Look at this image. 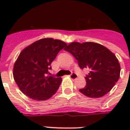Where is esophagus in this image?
I'll return each instance as SVG.
<instances>
[{
    "instance_id": "1",
    "label": "esophagus",
    "mask_w": 130,
    "mask_h": 130,
    "mask_svg": "<svg viewBox=\"0 0 130 130\" xmlns=\"http://www.w3.org/2000/svg\"><path fill=\"white\" fill-rule=\"evenodd\" d=\"M69 77L72 79H76L77 78V75L75 73H72L71 75H69Z\"/></svg>"
}]
</instances>
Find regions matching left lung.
Segmentation results:
<instances>
[{
  "mask_svg": "<svg viewBox=\"0 0 130 130\" xmlns=\"http://www.w3.org/2000/svg\"><path fill=\"white\" fill-rule=\"evenodd\" d=\"M75 57L81 69L88 68L86 85L79 91L86 96L100 98L108 93L120 75V65L115 55L100 44L73 42L65 48Z\"/></svg>",
  "mask_w": 130,
  "mask_h": 130,
  "instance_id": "obj_1",
  "label": "left lung"
}]
</instances>
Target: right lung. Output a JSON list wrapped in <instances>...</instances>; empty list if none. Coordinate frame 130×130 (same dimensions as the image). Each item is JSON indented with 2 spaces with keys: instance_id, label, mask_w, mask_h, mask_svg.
I'll list each match as a JSON object with an SVG mask.
<instances>
[{
  "instance_id": "add662e5",
  "label": "right lung",
  "mask_w": 130,
  "mask_h": 130,
  "mask_svg": "<svg viewBox=\"0 0 130 130\" xmlns=\"http://www.w3.org/2000/svg\"><path fill=\"white\" fill-rule=\"evenodd\" d=\"M67 46L59 40L43 38L21 51L13 67V77L21 91L36 101H45L57 92L61 77L48 75L57 54Z\"/></svg>"
}]
</instances>
